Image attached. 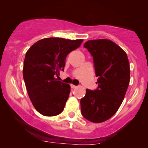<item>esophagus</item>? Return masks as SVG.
I'll return each instance as SVG.
<instances>
[{
  "instance_id": "1",
  "label": "esophagus",
  "mask_w": 148,
  "mask_h": 148,
  "mask_svg": "<svg viewBox=\"0 0 148 148\" xmlns=\"http://www.w3.org/2000/svg\"><path fill=\"white\" fill-rule=\"evenodd\" d=\"M76 87H77V86H74V85H73V84H71V88H76Z\"/></svg>"
}]
</instances>
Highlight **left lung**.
Segmentation results:
<instances>
[{
  "mask_svg": "<svg viewBox=\"0 0 148 148\" xmlns=\"http://www.w3.org/2000/svg\"><path fill=\"white\" fill-rule=\"evenodd\" d=\"M84 47L93 57L98 88L94 91L86 89L81 111L92 123H103L123 103L130 81V62L125 51L111 40H88Z\"/></svg>",
  "mask_w": 148,
  "mask_h": 148,
  "instance_id": "8db88e82",
  "label": "left lung"
}]
</instances>
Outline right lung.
<instances>
[{
    "label": "right lung",
    "mask_w": 148,
    "mask_h": 148,
    "mask_svg": "<svg viewBox=\"0 0 148 148\" xmlns=\"http://www.w3.org/2000/svg\"><path fill=\"white\" fill-rule=\"evenodd\" d=\"M83 41L48 37L37 41L27 51L23 79L30 101L40 114L54 116L63 111L71 88L56 76L64 69L67 54L79 48Z\"/></svg>",
    "instance_id": "1"
}]
</instances>
